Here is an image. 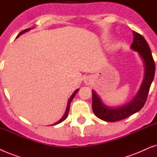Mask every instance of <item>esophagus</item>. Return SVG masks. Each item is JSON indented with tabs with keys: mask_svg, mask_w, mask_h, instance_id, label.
Segmentation results:
<instances>
[{
	"mask_svg": "<svg viewBox=\"0 0 157 157\" xmlns=\"http://www.w3.org/2000/svg\"><path fill=\"white\" fill-rule=\"evenodd\" d=\"M93 77H87V78L85 79V84H86V85H90L91 83H92V82H93Z\"/></svg>",
	"mask_w": 157,
	"mask_h": 157,
	"instance_id": "34e87169",
	"label": "esophagus"
}]
</instances>
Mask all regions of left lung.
I'll return each instance as SVG.
<instances>
[{"label":"left lung","instance_id":"1","mask_svg":"<svg viewBox=\"0 0 157 157\" xmlns=\"http://www.w3.org/2000/svg\"><path fill=\"white\" fill-rule=\"evenodd\" d=\"M133 41L131 49L139 53L144 64V75L141 86L136 95L129 102L119 106H110L103 103L97 93H93V110L96 116L101 120L108 122H116L123 120L133 113L139 112L147 101L150 87L155 74V63L151 51L147 41L141 34L133 31Z\"/></svg>","mask_w":157,"mask_h":157}]
</instances>
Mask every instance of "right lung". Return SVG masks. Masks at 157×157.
Segmentation results:
<instances>
[{
  "label": "right lung",
  "instance_id": "right-lung-1",
  "mask_svg": "<svg viewBox=\"0 0 157 157\" xmlns=\"http://www.w3.org/2000/svg\"><path fill=\"white\" fill-rule=\"evenodd\" d=\"M33 29V28H29V29H25V30H24V31H21V33H19V34L18 35V36H17V37H16V38H18V37H19V36H20V35H21V34H23V33H24L27 32V31H30L31 29ZM79 90H80V89H77L76 90H75V91L74 92V93H72V95L70 96V99H69L68 102H67V108H66L65 113H64V114L63 115V116H62V118H60L59 120L57 121V122H56V123H54V124H52L51 126H55V125H57V124H60V123H62V121H64V120H65V119H66L67 118V116H68V113H69V111H70V103H71V102H72V99H73V98H74L75 95H76L77 92L79 91Z\"/></svg>",
  "mask_w": 157,
  "mask_h": 157
}]
</instances>
